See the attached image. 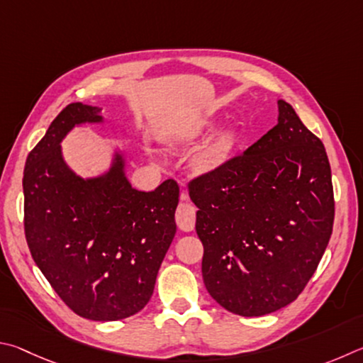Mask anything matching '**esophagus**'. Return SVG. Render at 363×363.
I'll list each match as a JSON object with an SVG mask.
<instances>
[{
	"instance_id": "1",
	"label": "esophagus",
	"mask_w": 363,
	"mask_h": 363,
	"mask_svg": "<svg viewBox=\"0 0 363 363\" xmlns=\"http://www.w3.org/2000/svg\"><path fill=\"white\" fill-rule=\"evenodd\" d=\"M180 199L182 201L188 199V194H186L185 189L182 191ZM175 221H177V225L182 231H193L194 230V221H196L194 207L191 204H188V202H180V206L177 207V212H175Z\"/></svg>"
}]
</instances>
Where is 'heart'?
<instances>
[{
    "label": "heart",
    "mask_w": 363,
    "mask_h": 363,
    "mask_svg": "<svg viewBox=\"0 0 363 363\" xmlns=\"http://www.w3.org/2000/svg\"><path fill=\"white\" fill-rule=\"evenodd\" d=\"M196 135H198V130H193L186 133L185 138L189 140ZM231 148H233L231 133L228 132L217 133V135L208 140V142L198 151V155L194 157V169L201 172V174H207V172L218 169L220 165L226 161Z\"/></svg>",
    "instance_id": "1"
}]
</instances>
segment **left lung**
Segmentation results:
<instances>
[{
    "mask_svg": "<svg viewBox=\"0 0 363 363\" xmlns=\"http://www.w3.org/2000/svg\"><path fill=\"white\" fill-rule=\"evenodd\" d=\"M277 106V125L188 185L199 208L206 289L220 306L245 317L295 301L333 231L325 148L287 101Z\"/></svg>",
    "mask_w": 363,
    "mask_h": 363,
    "instance_id": "left-lung-1",
    "label": "left lung"
}]
</instances>
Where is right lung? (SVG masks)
Returning <instances> with one entry per match:
<instances>
[{
    "instance_id": "right-lung-1",
    "label": "right lung",
    "mask_w": 363,
    "mask_h": 363,
    "mask_svg": "<svg viewBox=\"0 0 363 363\" xmlns=\"http://www.w3.org/2000/svg\"><path fill=\"white\" fill-rule=\"evenodd\" d=\"M101 108L69 104L30 151L23 170V228L31 257L67 306L84 319L121 320L142 311L175 236L178 185L143 193L124 177L82 180L63 162L74 124L100 123Z\"/></svg>"
}]
</instances>
